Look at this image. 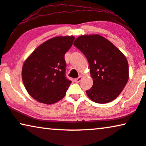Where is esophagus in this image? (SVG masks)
Returning a JSON list of instances; mask_svg holds the SVG:
<instances>
[{
	"mask_svg": "<svg viewBox=\"0 0 146 146\" xmlns=\"http://www.w3.org/2000/svg\"><path fill=\"white\" fill-rule=\"evenodd\" d=\"M82 77L80 76V77H77V78H76V79H75V82L77 83H79V82H81V81H82Z\"/></svg>",
	"mask_w": 146,
	"mask_h": 146,
	"instance_id": "34e87169",
	"label": "esophagus"
}]
</instances>
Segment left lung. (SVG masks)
I'll list each match as a JSON object with an SVG mask.
<instances>
[{"mask_svg":"<svg viewBox=\"0 0 146 146\" xmlns=\"http://www.w3.org/2000/svg\"><path fill=\"white\" fill-rule=\"evenodd\" d=\"M73 45L81 50L89 62L93 86L87 90L89 98L106 104L119 96L129 79L127 58L111 42L98 34L82 35Z\"/></svg>","mask_w":146,"mask_h":146,"instance_id":"1","label":"left lung"}]
</instances>
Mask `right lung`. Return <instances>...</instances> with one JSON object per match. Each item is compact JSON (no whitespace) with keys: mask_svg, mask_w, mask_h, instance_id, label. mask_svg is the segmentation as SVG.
<instances>
[{"mask_svg":"<svg viewBox=\"0 0 146 146\" xmlns=\"http://www.w3.org/2000/svg\"><path fill=\"white\" fill-rule=\"evenodd\" d=\"M75 37L56 36L37 47L22 67V80L27 92L38 102L46 104L63 98L71 81L65 77L64 54Z\"/></svg>","mask_w":146,"mask_h":146,"instance_id":"obj_1","label":"right lung"}]
</instances>
